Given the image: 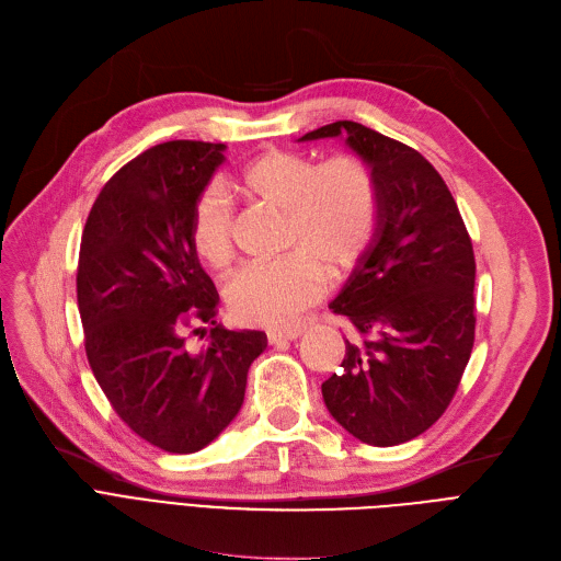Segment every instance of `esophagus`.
Returning a JSON list of instances; mask_svg holds the SVG:
<instances>
[{"mask_svg":"<svg viewBox=\"0 0 561 561\" xmlns=\"http://www.w3.org/2000/svg\"><path fill=\"white\" fill-rule=\"evenodd\" d=\"M304 329L301 327H291V329H278V331H270L266 333V342L270 344H278V342H291L301 337Z\"/></svg>","mask_w":561,"mask_h":561,"instance_id":"esophagus-1","label":"esophagus"}]
</instances>
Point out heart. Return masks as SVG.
<instances>
[{"label":"heart","mask_w":561,"mask_h":561,"mask_svg":"<svg viewBox=\"0 0 561 561\" xmlns=\"http://www.w3.org/2000/svg\"><path fill=\"white\" fill-rule=\"evenodd\" d=\"M234 192L283 215L285 251L274 264H251L228 285V310L239 324L283 327L317 301L331 276L358 264L375 239L379 192L371 171L356 157H333L314 167L289 150H264L239 171ZM192 247L217 272L234 257V215L228 198L205 192L194 209Z\"/></svg>","instance_id":"obj_1"}]
</instances>
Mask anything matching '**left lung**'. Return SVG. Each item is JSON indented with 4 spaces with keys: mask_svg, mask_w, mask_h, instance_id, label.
Segmentation results:
<instances>
[{
    "mask_svg": "<svg viewBox=\"0 0 561 561\" xmlns=\"http://www.w3.org/2000/svg\"><path fill=\"white\" fill-rule=\"evenodd\" d=\"M342 139L371 171L379 224L331 301L360 333L322 383L329 413L360 443L413 440L445 413L474 342V253L459 207L426 159L354 121L299 141Z\"/></svg>",
    "mask_w": 561,
    "mask_h": 561,
    "instance_id": "1",
    "label": "left lung"
}]
</instances>
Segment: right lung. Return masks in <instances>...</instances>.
<instances>
[{"instance_id": "add662e5", "label": "right lung", "mask_w": 561, "mask_h": 561, "mask_svg": "<svg viewBox=\"0 0 561 561\" xmlns=\"http://www.w3.org/2000/svg\"><path fill=\"white\" fill-rule=\"evenodd\" d=\"M224 144L167 141L102 186L77 266L89 365L131 432L171 455L215 440L244 404L262 331L215 322L219 295L192 247V219ZM211 323L201 351L185 331ZM207 333V331H205Z\"/></svg>"}]
</instances>
